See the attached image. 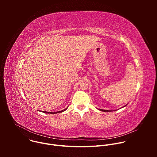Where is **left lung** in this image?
<instances>
[{"label": "left lung", "mask_w": 157, "mask_h": 157, "mask_svg": "<svg viewBox=\"0 0 157 157\" xmlns=\"http://www.w3.org/2000/svg\"><path fill=\"white\" fill-rule=\"evenodd\" d=\"M124 106V107H125ZM99 110H101V111H103V112H110L111 110H104V109H99Z\"/></svg>", "instance_id": "obj_1"}]
</instances>
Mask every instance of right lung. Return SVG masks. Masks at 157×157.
<instances>
[{"instance_id":"add662e5","label":"right lung","mask_w":157,"mask_h":157,"mask_svg":"<svg viewBox=\"0 0 157 157\" xmlns=\"http://www.w3.org/2000/svg\"><path fill=\"white\" fill-rule=\"evenodd\" d=\"M68 107H66V109L61 110V111H58V112H55V113H52V112H47V111H43V113H46V114H58V113H63V112L65 111Z\"/></svg>"}]
</instances>
